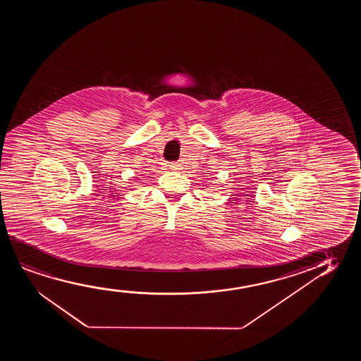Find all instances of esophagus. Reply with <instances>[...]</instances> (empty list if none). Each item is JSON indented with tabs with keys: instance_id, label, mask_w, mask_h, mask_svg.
Instances as JSON below:
<instances>
[{
	"instance_id": "34e87169",
	"label": "esophagus",
	"mask_w": 361,
	"mask_h": 361,
	"mask_svg": "<svg viewBox=\"0 0 361 361\" xmlns=\"http://www.w3.org/2000/svg\"><path fill=\"white\" fill-rule=\"evenodd\" d=\"M169 166H170V169H171V170H173V171H178V170H180V169H181V164L171 163L170 164V165H169Z\"/></svg>"
}]
</instances>
